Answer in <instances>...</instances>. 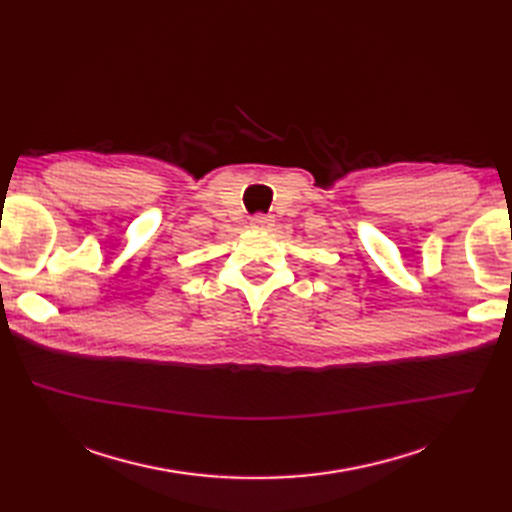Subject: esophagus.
<instances>
[{
  "mask_svg": "<svg viewBox=\"0 0 512 512\" xmlns=\"http://www.w3.org/2000/svg\"><path fill=\"white\" fill-rule=\"evenodd\" d=\"M271 222H273V218L271 215H262V213H258V215H254L252 218V226H271Z\"/></svg>",
  "mask_w": 512,
  "mask_h": 512,
  "instance_id": "esophagus-1",
  "label": "esophagus"
}]
</instances>
